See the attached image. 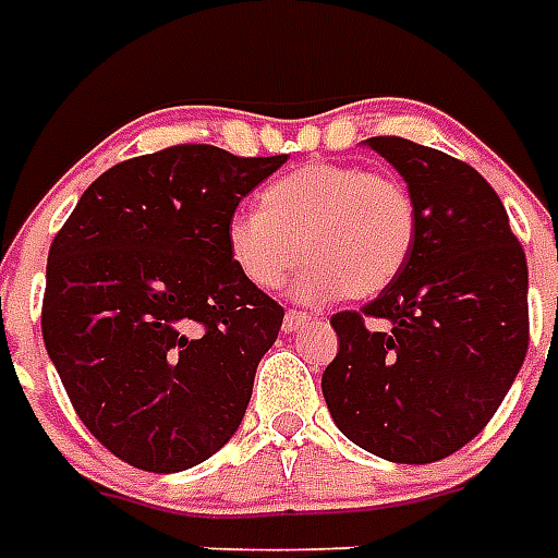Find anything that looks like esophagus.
Returning <instances> with one entry per match:
<instances>
[{"label": "esophagus", "instance_id": "obj_1", "mask_svg": "<svg viewBox=\"0 0 558 558\" xmlns=\"http://www.w3.org/2000/svg\"><path fill=\"white\" fill-rule=\"evenodd\" d=\"M307 323H311V316L295 314V311H292V314L283 316V331H287V335H292V331H299V328H304Z\"/></svg>", "mask_w": 558, "mask_h": 558}]
</instances>
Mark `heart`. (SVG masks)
Wrapping results in <instances>:
<instances>
[{"label":"heart","mask_w":558,"mask_h":558,"mask_svg":"<svg viewBox=\"0 0 558 558\" xmlns=\"http://www.w3.org/2000/svg\"><path fill=\"white\" fill-rule=\"evenodd\" d=\"M415 244L410 191L383 172L352 163H304L259 196V211L227 223V251L256 290H278L307 259L292 295L319 304L347 292L371 299L388 290Z\"/></svg>","instance_id":"b5f03b06"}]
</instances>
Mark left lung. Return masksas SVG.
<instances>
[{"instance_id":"obj_1","label":"left lung","mask_w":558,"mask_h":558,"mask_svg":"<svg viewBox=\"0 0 558 558\" xmlns=\"http://www.w3.org/2000/svg\"><path fill=\"white\" fill-rule=\"evenodd\" d=\"M364 146L410 187L415 244L376 302L331 316L340 347L323 398L364 451L433 463L484 430L526 359V254L502 199L469 163L403 137Z\"/></svg>"}]
</instances>
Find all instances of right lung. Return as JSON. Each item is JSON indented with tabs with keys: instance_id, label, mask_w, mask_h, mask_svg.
<instances>
[{
	"instance_id": "add662e5",
	"label": "right lung",
	"mask_w": 558,
	"mask_h": 558,
	"mask_svg": "<svg viewBox=\"0 0 558 558\" xmlns=\"http://www.w3.org/2000/svg\"><path fill=\"white\" fill-rule=\"evenodd\" d=\"M280 163L218 146L122 160L53 239L44 347L80 421L131 466L191 469L242 424L283 307L235 268L227 223Z\"/></svg>"
}]
</instances>
